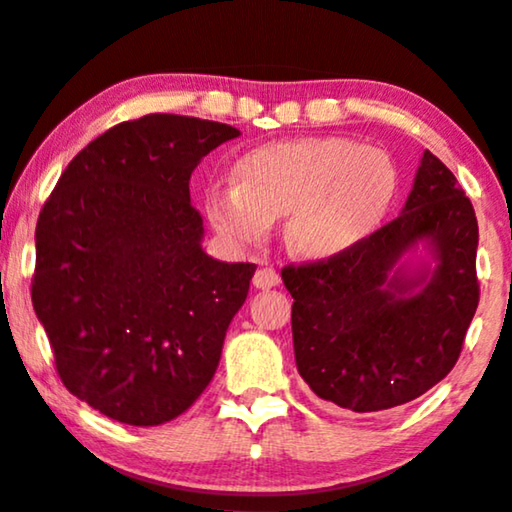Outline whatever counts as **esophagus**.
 <instances>
[{
  "instance_id": "34e87169",
  "label": "esophagus",
  "mask_w": 512,
  "mask_h": 512,
  "mask_svg": "<svg viewBox=\"0 0 512 512\" xmlns=\"http://www.w3.org/2000/svg\"><path fill=\"white\" fill-rule=\"evenodd\" d=\"M252 283H255V288H260V290L276 288V285L281 283V274H278V271L271 269V267H260L255 271V278H252Z\"/></svg>"
}]
</instances>
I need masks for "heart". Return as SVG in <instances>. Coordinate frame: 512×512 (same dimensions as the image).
Returning a JSON list of instances; mask_svg holds the SVG:
<instances>
[{
  "label": "heart",
  "mask_w": 512,
  "mask_h": 512,
  "mask_svg": "<svg viewBox=\"0 0 512 512\" xmlns=\"http://www.w3.org/2000/svg\"><path fill=\"white\" fill-rule=\"evenodd\" d=\"M236 187H210L206 213L229 241L255 245L288 217L290 248L323 260L363 241L398 194L384 149L349 138H299L250 149L234 166Z\"/></svg>",
  "instance_id": "obj_1"
}]
</instances>
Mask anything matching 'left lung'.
Segmentation results:
<instances>
[{
	"label": "left lung",
	"mask_w": 512,
	"mask_h": 512,
	"mask_svg": "<svg viewBox=\"0 0 512 512\" xmlns=\"http://www.w3.org/2000/svg\"><path fill=\"white\" fill-rule=\"evenodd\" d=\"M419 240L431 275L392 267ZM478 220L452 170L426 149L403 213L363 241L318 262L288 264L292 342L318 398L379 412L424 395L461 356L480 302Z\"/></svg>",
	"instance_id": "left-lung-1"
}]
</instances>
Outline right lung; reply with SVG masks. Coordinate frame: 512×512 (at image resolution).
I'll return each instance as SVG.
<instances>
[{
	"label": "right lung",
	"instance_id": "right-lung-1",
	"mask_svg": "<svg viewBox=\"0 0 512 512\" xmlns=\"http://www.w3.org/2000/svg\"><path fill=\"white\" fill-rule=\"evenodd\" d=\"M241 131L147 114L70 161L37 220L32 306L58 377L105 417L159 426L206 391L255 264L201 248L189 177Z\"/></svg>",
	"mask_w": 512,
	"mask_h": 512
}]
</instances>
